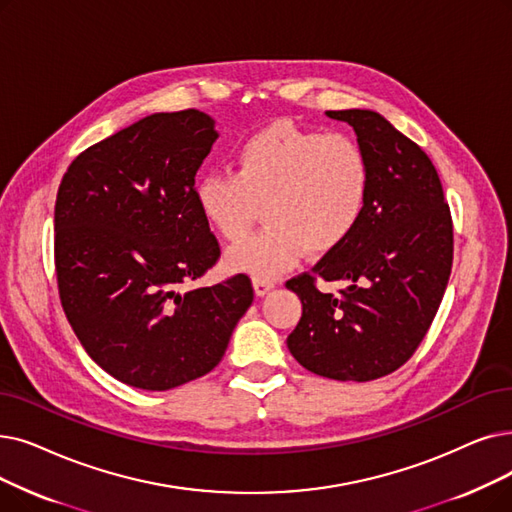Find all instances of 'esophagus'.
<instances>
[{
  "label": "esophagus",
  "mask_w": 512,
  "mask_h": 512,
  "mask_svg": "<svg viewBox=\"0 0 512 512\" xmlns=\"http://www.w3.org/2000/svg\"><path fill=\"white\" fill-rule=\"evenodd\" d=\"M253 288H255V295L263 297L268 295L272 288H274V280H263V278H253Z\"/></svg>",
  "instance_id": "obj_1"
}]
</instances>
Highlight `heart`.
Wrapping results in <instances>:
<instances>
[{
  "instance_id": "heart-1",
  "label": "heart",
  "mask_w": 512,
  "mask_h": 512,
  "mask_svg": "<svg viewBox=\"0 0 512 512\" xmlns=\"http://www.w3.org/2000/svg\"><path fill=\"white\" fill-rule=\"evenodd\" d=\"M372 190L366 148L349 133L274 123L255 131L234 154V171H207L194 182V205L236 244L226 268L272 280L309 249L328 253L358 228Z\"/></svg>"
}]
</instances>
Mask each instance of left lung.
Returning <instances> with one entry per match:
<instances>
[{"mask_svg":"<svg viewBox=\"0 0 512 512\" xmlns=\"http://www.w3.org/2000/svg\"><path fill=\"white\" fill-rule=\"evenodd\" d=\"M326 115L349 123L366 148L372 190L351 236L286 282L303 303L286 345L309 372L366 383L404 366L425 339L452 272V215L431 159L385 117L362 108ZM318 277L348 286L322 294Z\"/></svg>","mask_w":512,"mask_h":512,"instance_id":"obj_1","label":"left lung"}]
</instances>
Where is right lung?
I'll list each match as a JSON object with an SVG mask.
<instances>
[{
  "label": "right lung",
  "instance_id": "1",
  "mask_svg": "<svg viewBox=\"0 0 512 512\" xmlns=\"http://www.w3.org/2000/svg\"><path fill=\"white\" fill-rule=\"evenodd\" d=\"M215 140L201 110L154 113L83 150L60 182L62 309L87 355L129 387L167 391L211 372L253 303L244 274L177 291L219 259L192 196Z\"/></svg>",
  "mask_w": 512,
  "mask_h": 512
}]
</instances>
